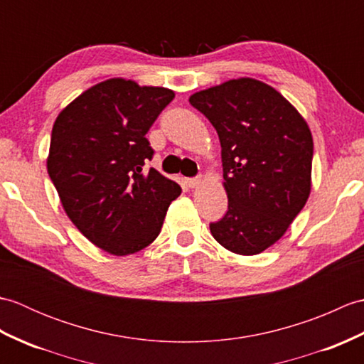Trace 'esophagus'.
Listing matches in <instances>:
<instances>
[{
	"label": "esophagus",
	"instance_id": "34e87169",
	"mask_svg": "<svg viewBox=\"0 0 364 364\" xmlns=\"http://www.w3.org/2000/svg\"><path fill=\"white\" fill-rule=\"evenodd\" d=\"M186 183H188L189 188H197L198 184L202 183V178H188Z\"/></svg>",
	"mask_w": 364,
	"mask_h": 364
}]
</instances>
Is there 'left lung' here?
<instances>
[{
  "label": "left lung",
  "mask_w": 364,
  "mask_h": 364,
  "mask_svg": "<svg viewBox=\"0 0 364 364\" xmlns=\"http://www.w3.org/2000/svg\"><path fill=\"white\" fill-rule=\"evenodd\" d=\"M189 103L213 123L222 146L228 211L210 225L213 237L237 255L264 252L310 197V127L280 92L247 76L196 92Z\"/></svg>",
  "instance_id": "8db88e82"
}]
</instances>
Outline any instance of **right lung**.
<instances>
[{"instance_id":"right-lung-1","label":"right lung","mask_w":364,"mask_h":364,"mask_svg":"<svg viewBox=\"0 0 364 364\" xmlns=\"http://www.w3.org/2000/svg\"><path fill=\"white\" fill-rule=\"evenodd\" d=\"M175 92L111 78L59 112L46 158L68 219L100 249L127 257L158 237L181 188L158 170L142 173L153 122Z\"/></svg>"}]
</instances>
